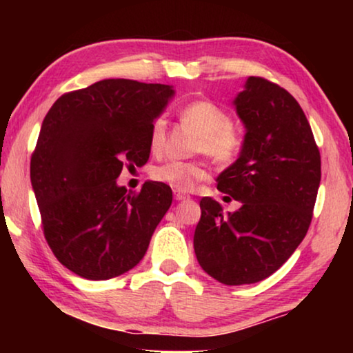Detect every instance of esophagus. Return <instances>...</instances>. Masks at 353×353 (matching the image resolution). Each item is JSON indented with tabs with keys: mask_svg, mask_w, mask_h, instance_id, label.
<instances>
[{
	"mask_svg": "<svg viewBox=\"0 0 353 353\" xmlns=\"http://www.w3.org/2000/svg\"><path fill=\"white\" fill-rule=\"evenodd\" d=\"M175 199H176V201H186V199H190V196L185 194V192H178V191H175Z\"/></svg>",
	"mask_w": 353,
	"mask_h": 353,
	"instance_id": "obj_1",
	"label": "esophagus"
}]
</instances>
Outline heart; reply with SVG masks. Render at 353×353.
<instances>
[{
    "mask_svg": "<svg viewBox=\"0 0 353 353\" xmlns=\"http://www.w3.org/2000/svg\"><path fill=\"white\" fill-rule=\"evenodd\" d=\"M181 119L199 133L196 151L204 152L216 163L226 165L239 156L243 138L231 125V117L225 109L212 101H192L181 109ZM167 143V120L162 115L154 119L149 132V146L152 152H161ZM152 178L173 191L190 192L199 181L209 178V168L202 162L170 161L152 170Z\"/></svg>",
    "mask_w": 353,
    "mask_h": 353,
    "instance_id": "b5f03b06",
    "label": "heart"
}]
</instances>
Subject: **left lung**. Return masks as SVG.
Listing matches in <instances>:
<instances>
[{"label": "left lung", "instance_id": "obj_1", "mask_svg": "<svg viewBox=\"0 0 353 353\" xmlns=\"http://www.w3.org/2000/svg\"><path fill=\"white\" fill-rule=\"evenodd\" d=\"M233 104L244 143L216 188L241 207L223 214L219 202L202 197L194 252L207 274L241 286L273 274L305 238L321 157L302 108L281 86L249 77Z\"/></svg>", "mask_w": 353, "mask_h": 353}]
</instances>
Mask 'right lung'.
Instances as JSON below:
<instances>
[{
  "instance_id": "1",
  "label": "right lung",
  "mask_w": 353,
  "mask_h": 353,
  "mask_svg": "<svg viewBox=\"0 0 353 353\" xmlns=\"http://www.w3.org/2000/svg\"><path fill=\"white\" fill-rule=\"evenodd\" d=\"M173 94L170 85L108 79L62 94L43 120L33 192L48 245L79 276L103 281L137 267L172 205L162 183L128 192L115 180L148 162L151 125Z\"/></svg>"
}]
</instances>
